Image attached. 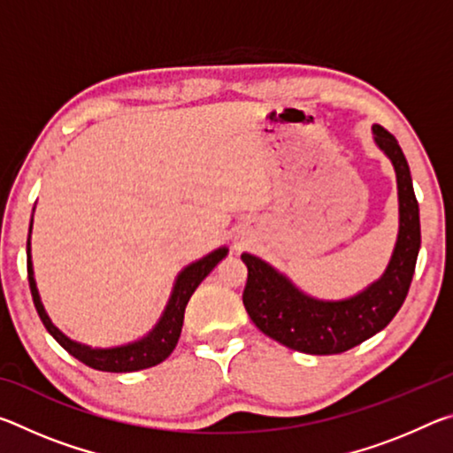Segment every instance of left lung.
<instances>
[{"mask_svg": "<svg viewBox=\"0 0 453 453\" xmlns=\"http://www.w3.org/2000/svg\"><path fill=\"white\" fill-rule=\"evenodd\" d=\"M372 134L394 165L400 205L395 248L380 280L346 300H318L262 257L242 254L248 265L245 311L259 332L302 354L332 356L359 346L394 319L408 296L421 243L418 199L400 143L381 126Z\"/></svg>", "mask_w": 453, "mask_h": 453, "instance_id": "8db88e82", "label": "left lung"}]
</instances>
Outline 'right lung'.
<instances>
[{"mask_svg":"<svg viewBox=\"0 0 453 453\" xmlns=\"http://www.w3.org/2000/svg\"><path fill=\"white\" fill-rule=\"evenodd\" d=\"M32 226H34V216H32V224H29V235H27V280H29V289H32L35 310L40 313L45 329H48V332L53 335V340H56L61 348L70 351V354L75 359H80L81 364L94 367V370H99V372L127 373V372L145 370V367L162 364L164 359L175 349V346H178L181 326H183V313H186V305L189 302L191 294H194L199 283L208 278L210 272L227 256L229 251L224 245V248L213 250L211 254L183 267V270L178 273V278H175L173 289L170 294V300L165 303L162 318H159L157 324L151 327V332L140 337V340L124 343V346L91 348V346H86V343L72 340V337H67L59 327L53 326L48 311L43 308L40 291H37V283L34 278Z\"/></svg>","mask_w":453,"mask_h":453,"instance_id":"obj_1","label":"right lung"}]
</instances>
